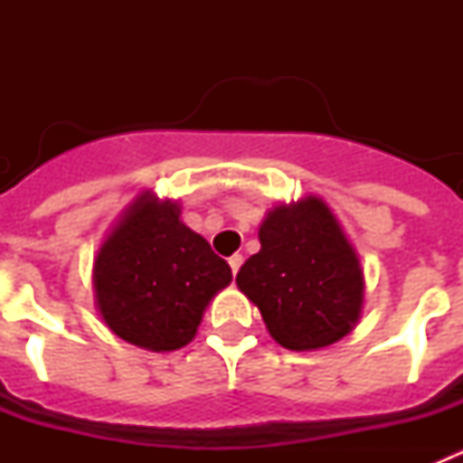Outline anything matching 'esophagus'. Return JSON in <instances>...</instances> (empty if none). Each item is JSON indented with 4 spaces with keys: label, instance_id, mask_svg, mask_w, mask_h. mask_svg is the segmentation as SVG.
Listing matches in <instances>:
<instances>
[{
    "label": "esophagus",
    "instance_id": "obj_1",
    "mask_svg": "<svg viewBox=\"0 0 463 463\" xmlns=\"http://www.w3.org/2000/svg\"><path fill=\"white\" fill-rule=\"evenodd\" d=\"M241 264H243V255H239V252H236V255L229 257V267H232V271H234V276H236V273H239Z\"/></svg>",
    "mask_w": 463,
    "mask_h": 463
}]
</instances>
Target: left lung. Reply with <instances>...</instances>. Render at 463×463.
I'll use <instances>...</instances> for the list:
<instances>
[{"instance_id":"1","label":"left lung","mask_w":463,"mask_h":463,"mask_svg":"<svg viewBox=\"0 0 463 463\" xmlns=\"http://www.w3.org/2000/svg\"><path fill=\"white\" fill-rule=\"evenodd\" d=\"M260 243L236 285L278 345L320 350L357 326L366 289L362 261L325 199L308 194L273 206L260 224Z\"/></svg>"}]
</instances>
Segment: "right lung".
Wrapping results in <instances>:
<instances>
[{
	"mask_svg": "<svg viewBox=\"0 0 463 463\" xmlns=\"http://www.w3.org/2000/svg\"><path fill=\"white\" fill-rule=\"evenodd\" d=\"M232 269L181 220V203L146 190L101 241L94 304L116 336L153 353L185 347Z\"/></svg>",
	"mask_w": 463,
	"mask_h": 463,
	"instance_id": "1",
	"label": "right lung"
}]
</instances>
